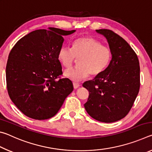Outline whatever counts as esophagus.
<instances>
[{
	"label": "esophagus",
	"mask_w": 152,
	"mask_h": 152,
	"mask_svg": "<svg viewBox=\"0 0 152 152\" xmlns=\"http://www.w3.org/2000/svg\"><path fill=\"white\" fill-rule=\"evenodd\" d=\"M73 86H74V88L76 89V88H78L80 85L79 84L76 83V82H73Z\"/></svg>",
	"instance_id": "1"
}]
</instances>
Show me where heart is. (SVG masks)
<instances>
[{
	"instance_id": "b5f03b06",
	"label": "heart",
	"mask_w": 152,
	"mask_h": 152,
	"mask_svg": "<svg viewBox=\"0 0 152 152\" xmlns=\"http://www.w3.org/2000/svg\"><path fill=\"white\" fill-rule=\"evenodd\" d=\"M59 61L64 67L69 68L78 58V66L67 69L64 74L66 78L74 81H80L87 78L89 74L92 76L103 72L110 62L111 53L109 48L102 45L101 42L89 37L76 39L72 49L66 46L58 51Z\"/></svg>"
}]
</instances>
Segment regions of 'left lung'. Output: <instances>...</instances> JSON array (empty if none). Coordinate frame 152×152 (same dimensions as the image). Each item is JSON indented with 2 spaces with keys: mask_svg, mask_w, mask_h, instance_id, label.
Here are the masks:
<instances>
[{
  "mask_svg": "<svg viewBox=\"0 0 152 152\" xmlns=\"http://www.w3.org/2000/svg\"><path fill=\"white\" fill-rule=\"evenodd\" d=\"M96 31L107 39L112 59L102 72L82 84L89 92L84 108L93 119L113 123L124 118L134 103L140 86V62L132 47L117 33L105 29Z\"/></svg>",
  "mask_w": 152,
  "mask_h": 152,
  "instance_id": "left-lung-1",
  "label": "left lung"
}]
</instances>
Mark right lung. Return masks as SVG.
Masks as SVG:
<instances>
[{"mask_svg":"<svg viewBox=\"0 0 152 152\" xmlns=\"http://www.w3.org/2000/svg\"><path fill=\"white\" fill-rule=\"evenodd\" d=\"M75 31L54 27L35 30L12 48L6 67L7 91L12 102L26 116L50 119L72 92L70 80H57L62 74L58 54L63 36Z\"/></svg>","mask_w":152,"mask_h":152,"instance_id":"1","label":"right lung"}]
</instances>
